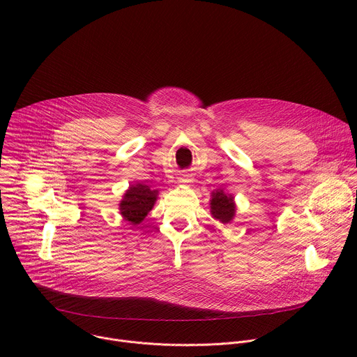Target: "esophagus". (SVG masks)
I'll use <instances>...</instances> for the list:
<instances>
[{
	"label": "esophagus",
	"instance_id": "34e87169",
	"mask_svg": "<svg viewBox=\"0 0 357 357\" xmlns=\"http://www.w3.org/2000/svg\"><path fill=\"white\" fill-rule=\"evenodd\" d=\"M181 182H182V183H188V182H190L189 174H183V175L181 176Z\"/></svg>",
	"mask_w": 357,
	"mask_h": 357
}]
</instances>
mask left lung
I'll list each match as a JSON object with an SVG mask.
<instances>
[{"label":"left lung","instance_id":"8db88e82","mask_svg":"<svg viewBox=\"0 0 357 357\" xmlns=\"http://www.w3.org/2000/svg\"><path fill=\"white\" fill-rule=\"evenodd\" d=\"M211 213L220 223L223 225L230 223L236 215L234 197L231 195H227L223 189L212 192Z\"/></svg>","mask_w":357,"mask_h":357}]
</instances>
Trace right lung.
<instances>
[{
    "instance_id": "right-lung-1",
    "label": "right lung",
    "mask_w": 357,
    "mask_h": 357,
    "mask_svg": "<svg viewBox=\"0 0 357 357\" xmlns=\"http://www.w3.org/2000/svg\"><path fill=\"white\" fill-rule=\"evenodd\" d=\"M158 195V189H152L148 185H130L120 202L121 216L134 226L139 225L154 208Z\"/></svg>"
}]
</instances>
